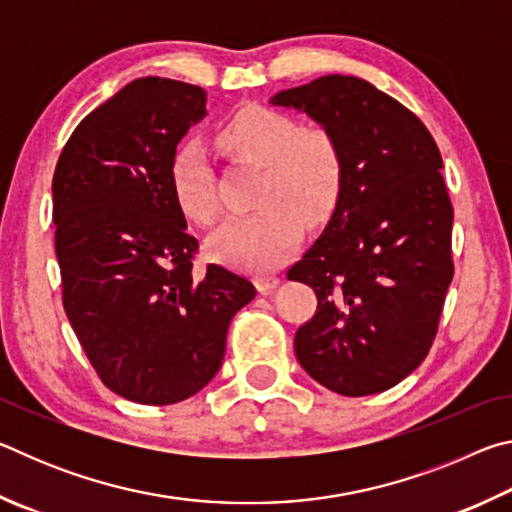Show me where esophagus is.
I'll use <instances>...</instances> for the list:
<instances>
[{"label": "esophagus", "mask_w": 512, "mask_h": 512, "mask_svg": "<svg viewBox=\"0 0 512 512\" xmlns=\"http://www.w3.org/2000/svg\"><path fill=\"white\" fill-rule=\"evenodd\" d=\"M255 284H257L259 291L268 293V291H273L277 284H280V277H277V275H257Z\"/></svg>", "instance_id": "34e87169"}]
</instances>
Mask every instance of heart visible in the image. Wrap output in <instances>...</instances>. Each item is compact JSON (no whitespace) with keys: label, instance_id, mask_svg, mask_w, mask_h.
I'll return each instance as SVG.
<instances>
[{"label":"heart","instance_id":"b5f03b06","mask_svg":"<svg viewBox=\"0 0 512 512\" xmlns=\"http://www.w3.org/2000/svg\"><path fill=\"white\" fill-rule=\"evenodd\" d=\"M219 149L262 167L255 203L259 210L225 221L210 239L214 257L246 271H271L296 250L302 221L325 223L345 183L343 146L329 128H300L296 119L266 106L239 108L214 131ZM169 189L189 221L219 219L214 173L198 142L176 146L169 160Z\"/></svg>","mask_w":512,"mask_h":512}]
</instances>
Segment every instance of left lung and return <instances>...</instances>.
<instances>
[{
  "mask_svg": "<svg viewBox=\"0 0 512 512\" xmlns=\"http://www.w3.org/2000/svg\"><path fill=\"white\" fill-rule=\"evenodd\" d=\"M271 103L307 112L345 155L332 221L287 271L318 300L296 357L339 395L388 391L429 354L454 277L443 158L409 108L357 76H320Z\"/></svg>",
  "mask_w": 512,
  "mask_h": 512,
  "instance_id": "1",
  "label": "left lung"
}]
</instances>
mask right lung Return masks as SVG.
<instances>
[{"label":"right lung","instance_id":"add662e5","mask_svg":"<svg viewBox=\"0 0 512 512\" xmlns=\"http://www.w3.org/2000/svg\"><path fill=\"white\" fill-rule=\"evenodd\" d=\"M205 99L160 76L128 83L69 135L51 183L65 314L99 379L137 404L210 384L232 316L255 298L219 264L194 273L198 241L169 189L171 153Z\"/></svg>","mask_w":512,"mask_h":512}]
</instances>
